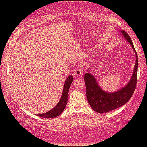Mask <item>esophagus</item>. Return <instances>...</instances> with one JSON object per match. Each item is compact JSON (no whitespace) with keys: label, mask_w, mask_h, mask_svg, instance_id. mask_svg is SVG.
<instances>
[{"label":"esophagus","mask_w":147,"mask_h":147,"mask_svg":"<svg viewBox=\"0 0 147 147\" xmlns=\"http://www.w3.org/2000/svg\"><path fill=\"white\" fill-rule=\"evenodd\" d=\"M74 75L78 77H80L82 75V69L80 67H77L74 71Z\"/></svg>","instance_id":"1"}]
</instances>
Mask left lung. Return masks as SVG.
<instances>
[{
  "label": "left lung",
  "mask_w": 147,
  "mask_h": 147,
  "mask_svg": "<svg viewBox=\"0 0 147 147\" xmlns=\"http://www.w3.org/2000/svg\"><path fill=\"white\" fill-rule=\"evenodd\" d=\"M121 32L123 37L127 40L133 48L136 56L134 72L127 85L118 91L109 93L101 90L96 79L91 74L86 73L84 76L88 103L93 110L98 113H107L124 105L131 99L136 88L138 68L137 54L129 35L124 30H121Z\"/></svg>",
  "instance_id": "1"
}]
</instances>
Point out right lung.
Returning <instances> with one entry per match:
<instances>
[{"label":"right lung","instance_id":"obj_1","mask_svg":"<svg viewBox=\"0 0 147 147\" xmlns=\"http://www.w3.org/2000/svg\"><path fill=\"white\" fill-rule=\"evenodd\" d=\"M73 80L74 78L72 75H70V76L68 77L66 79L64 83L63 95L61 96V98L59 102V103L57 104L53 109L49 111V112L42 114H36L37 116L45 118H53L59 116V115L63 112V110L65 107V105L67 103L68 92L70 88V86L71 83H72Z\"/></svg>","mask_w":147,"mask_h":147}]
</instances>
